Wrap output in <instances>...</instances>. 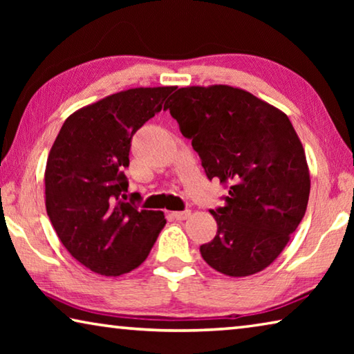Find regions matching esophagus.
Segmentation results:
<instances>
[{"instance_id":"1","label":"esophagus","mask_w":354,"mask_h":354,"mask_svg":"<svg viewBox=\"0 0 354 354\" xmlns=\"http://www.w3.org/2000/svg\"><path fill=\"white\" fill-rule=\"evenodd\" d=\"M175 220H187L190 217V211H181V212H171L170 214Z\"/></svg>"}]
</instances>
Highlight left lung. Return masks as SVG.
Returning a JSON list of instances; mask_svg holds the SVG:
<instances>
[{
    "mask_svg": "<svg viewBox=\"0 0 354 354\" xmlns=\"http://www.w3.org/2000/svg\"><path fill=\"white\" fill-rule=\"evenodd\" d=\"M167 109L207 178L227 187L225 206L211 211L217 234L200 247L203 259L232 278L262 272L289 243L309 200L306 154L289 117L226 84L178 88Z\"/></svg>",
    "mask_w": 354,
    "mask_h": 354,
    "instance_id": "left-lung-1",
    "label": "left lung"
}]
</instances>
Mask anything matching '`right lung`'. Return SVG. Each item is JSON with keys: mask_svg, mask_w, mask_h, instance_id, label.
Masks as SVG:
<instances>
[{"mask_svg": "<svg viewBox=\"0 0 354 354\" xmlns=\"http://www.w3.org/2000/svg\"><path fill=\"white\" fill-rule=\"evenodd\" d=\"M173 86L136 87L84 106L65 120L45 169V206L59 241L103 277L140 266L162 231V211L124 203L131 139L162 109Z\"/></svg>", "mask_w": 354, "mask_h": 354, "instance_id": "add662e5", "label": "right lung"}]
</instances>
